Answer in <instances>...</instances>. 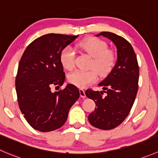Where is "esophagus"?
<instances>
[{"label": "esophagus", "instance_id": "obj_1", "mask_svg": "<svg viewBox=\"0 0 158 158\" xmlns=\"http://www.w3.org/2000/svg\"><path fill=\"white\" fill-rule=\"evenodd\" d=\"M79 93H80V96L82 98L86 97V96H85V90L82 89H79Z\"/></svg>", "mask_w": 158, "mask_h": 158}]
</instances>
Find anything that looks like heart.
Returning a JSON list of instances; mask_svg holds the SVG:
<instances>
[{"mask_svg":"<svg viewBox=\"0 0 158 158\" xmlns=\"http://www.w3.org/2000/svg\"><path fill=\"white\" fill-rule=\"evenodd\" d=\"M82 52L91 58L89 68L87 71L76 70L68 76V81L79 88H84L89 84L96 82L99 73L101 76H106L111 72L116 63V56L114 51L107 48V44L98 38H85L77 45ZM76 53L73 48L67 46L62 49L60 54V62L64 69L73 70L75 67Z\"/></svg>","mask_w":158,"mask_h":158,"instance_id":"obj_1","label":"heart"}]
</instances>
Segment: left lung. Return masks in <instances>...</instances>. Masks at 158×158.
<instances>
[{
    "label": "left lung",
    "instance_id": "8db88e82",
    "mask_svg": "<svg viewBox=\"0 0 158 158\" xmlns=\"http://www.w3.org/2000/svg\"><path fill=\"white\" fill-rule=\"evenodd\" d=\"M99 35L114 43L117 60L110 74L99 84L102 91L92 89L85 91V96L93 99L96 106L88 119L98 129L112 130L121 124L131 112L138 90L139 66L134 48L125 38L109 31L96 36Z\"/></svg>",
    "mask_w": 158,
    "mask_h": 158
}]
</instances>
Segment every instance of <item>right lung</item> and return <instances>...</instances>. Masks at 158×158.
I'll return each mask as SVG.
<instances>
[{
  "label": "right lung",
  "mask_w": 158,
  "mask_h": 158,
  "mask_svg": "<svg viewBox=\"0 0 158 158\" xmlns=\"http://www.w3.org/2000/svg\"><path fill=\"white\" fill-rule=\"evenodd\" d=\"M78 36L42 35L27 45L20 59L15 79L18 106L27 123L37 131L49 132L60 128L80 96L73 84L55 93L51 89L63 84L65 74L61 52Z\"/></svg>",
  "instance_id": "obj_1"
}]
</instances>
